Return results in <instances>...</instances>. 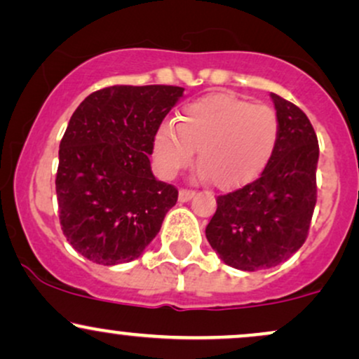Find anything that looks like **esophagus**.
<instances>
[{"instance_id": "34e87169", "label": "esophagus", "mask_w": 359, "mask_h": 359, "mask_svg": "<svg viewBox=\"0 0 359 359\" xmlns=\"http://www.w3.org/2000/svg\"><path fill=\"white\" fill-rule=\"evenodd\" d=\"M194 191H189V189H180L179 191V201L180 202H187V201H191V198L194 197Z\"/></svg>"}]
</instances>
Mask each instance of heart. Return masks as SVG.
<instances>
[{
	"label": "heart",
	"mask_w": 359,
	"mask_h": 359,
	"mask_svg": "<svg viewBox=\"0 0 359 359\" xmlns=\"http://www.w3.org/2000/svg\"><path fill=\"white\" fill-rule=\"evenodd\" d=\"M279 142V118L267 105H252L237 95L217 92L180 109L154 137V158L165 179L194 161L221 191L244 187L262 174Z\"/></svg>",
	"instance_id": "b5f03b06"
}]
</instances>
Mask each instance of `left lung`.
<instances>
[{
	"label": "left lung",
	"mask_w": 359,
	"mask_h": 359,
	"mask_svg": "<svg viewBox=\"0 0 359 359\" xmlns=\"http://www.w3.org/2000/svg\"><path fill=\"white\" fill-rule=\"evenodd\" d=\"M279 142L261 177L217 197L205 237L227 266L269 269L304 244L316 205L318 137L299 107L271 93Z\"/></svg>",
	"instance_id": "obj_1"
}]
</instances>
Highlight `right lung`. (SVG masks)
Instances as JSON below:
<instances>
[{
  "mask_svg": "<svg viewBox=\"0 0 359 359\" xmlns=\"http://www.w3.org/2000/svg\"><path fill=\"white\" fill-rule=\"evenodd\" d=\"M182 93L170 85H115L73 111L60 142L56 198L65 237L88 261L137 259L175 205L179 192L155 179L149 155Z\"/></svg>",
  "mask_w": 359,
  "mask_h": 359,
  "instance_id": "obj_1",
  "label": "right lung"
}]
</instances>
